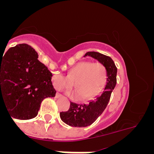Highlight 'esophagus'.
I'll return each instance as SVG.
<instances>
[{
    "mask_svg": "<svg viewBox=\"0 0 154 154\" xmlns=\"http://www.w3.org/2000/svg\"><path fill=\"white\" fill-rule=\"evenodd\" d=\"M61 96H62V95H61L60 93H58V92H57V93L55 94V98H57V99H58V98H60Z\"/></svg>",
    "mask_w": 154,
    "mask_h": 154,
    "instance_id": "esophagus-1",
    "label": "esophagus"
}]
</instances>
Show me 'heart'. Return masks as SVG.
I'll return each mask as SVG.
<instances>
[{
	"mask_svg": "<svg viewBox=\"0 0 154 154\" xmlns=\"http://www.w3.org/2000/svg\"><path fill=\"white\" fill-rule=\"evenodd\" d=\"M53 84L56 89H71L75 84L77 90L69 92L75 99H89L101 92L106 81V70L100 62H81L69 71L68 75H55Z\"/></svg>",
	"mask_w": 154,
	"mask_h": 154,
	"instance_id": "b5f03b06",
	"label": "heart"
}]
</instances>
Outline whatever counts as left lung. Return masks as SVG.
Listing matches in <instances>:
<instances>
[{
    "label": "left lung",
    "instance_id": "obj_1",
    "mask_svg": "<svg viewBox=\"0 0 154 154\" xmlns=\"http://www.w3.org/2000/svg\"><path fill=\"white\" fill-rule=\"evenodd\" d=\"M85 56L96 58L103 64L106 70V84L99 96L85 104L70 103V108L66 112H60V118L64 123L74 127H85L92 124L103 113L109 101L111 93L116 84L117 68L110 57L96 51H89Z\"/></svg>",
    "mask_w": 154,
    "mask_h": 154
}]
</instances>
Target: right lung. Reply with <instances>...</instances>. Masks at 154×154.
<instances>
[{
    "instance_id": "add662e5",
    "label": "right lung",
    "mask_w": 154,
    "mask_h": 154,
    "mask_svg": "<svg viewBox=\"0 0 154 154\" xmlns=\"http://www.w3.org/2000/svg\"><path fill=\"white\" fill-rule=\"evenodd\" d=\"M38 58L36 51L27 44L0 55V107L2 103L14 119L35 118L43 99L55 96L52 74Z\"/></svg>"
}]
</instances>
